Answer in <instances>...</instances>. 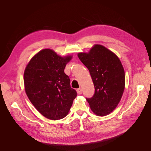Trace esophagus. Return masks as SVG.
Returning <instances> with one entry per match:
<instances>
[{
  "label": "esophagus",
  "instance_id": "obj_1",
  "mask_svg": "<svg viewBox=\"0 0 151 151\" xmlns=\"http://www.w3.org/2000/svg\"><path fill=\"white\" fill-rule=\"evenodd\" d=\"M77 93L78 94H82V89L81 88H79L77 89Z\"/></svg>",
  "mask_w": 151,
  "mask_h": 151
}]
</instances>
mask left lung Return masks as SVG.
I'll list each match as a JSON object with an SVG mask.
<instances>
[{"label":"left lung","instance_id":"1","mask_svg":"<svg viewBox=\"0 0 151 151\" xmlns=\"http://www.w3.org/2000/svg\"><path fill=\"white\" fill-rule=\"evenodd\" d=\"M78 57L88 68L95 92L86 98L96 115L105 116L119 103L125 89V72L116 55L100 45H96L89 53H79Z\"/></svg>","mask_w":151,"mask_h":151}]
</instances>
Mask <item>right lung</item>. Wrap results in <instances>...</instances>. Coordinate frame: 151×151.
I'll return each instance as SVG.
<instances>
[{"label": "right lung", "mask_w": 151, "mask_h": 151, "mask_svg": "<svg viewBox=\"0 0 151 151\" xmlns=\"http://www.w3.org/2000/svg\"><path fill=\"white\" fill-rule=\"evenodd\" d=\"M72 57H62L50 49L31 58L24 73L26 93L36 109L48 119L57 120L69 111L77 92L64 72Z\"/></svg>", "instance_id": "1"}]
</instances>
